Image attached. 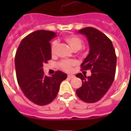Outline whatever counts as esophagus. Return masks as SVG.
Masks as SVG:
<instances>
[{"label":"esophagus","instance_id":"34e87169","mask_svg":"<svg viewBox=\"0 0 131 131\" xmlns=\"http://www.w3.org/2000/svg\"><path fill=\"white\" fill-rule=\"evenodd\" d=\"M68 79H74V75H68Z\"/></svg>","mask_w":131,"mask_h":131}]
</instances>
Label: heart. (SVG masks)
I'll list each match as a JSON object with an SVG mask.
<instances>
[{
	"label": "heart",
	"instance_id": "b5f03b06",
	"mask_svg": "<svg viewBox=\"0 0 131 131\" xmlns=\"http://www.w3.org/2000/svg\"><path fill=\"white\" fill-rule=\"evenodd\" d=\"M64 40L67 41L71 48L73 50H79L82 48L83 42L82 39L77 36L76 35H69L64 38ZM57 46V42L56 40L53 41L51 44V53L54 54L56 50V48ZM76 64V62L74 61L71 60H64L60 63V67L63 71L67 72H70L73 69V67Z\"/></svg>",
	"mask_w": 131,
	"mask_h": 131
}]
</instances>
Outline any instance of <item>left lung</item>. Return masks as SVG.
<instances>
[{
	"label": "left lung",
	"instance_id": "8db88e82",
	"mask_svg": "<svg viewBox=\"0 0 131 131\" xmlns=\"http://www.w3.org/2000/svg\"><path fill=\"white\" fill-rule=\"evenodd\" d=\"M78 33L84 35L89 44V54L81 64V69H91V76L81 73L76 77L82 81V86L76 91L77 96L88 103L99 101L112 84L116 73V56L112 41L93 27H85Z\"/></svg>",
	"mask_w": 131,
	"mask_h": 131
}]
</instances>
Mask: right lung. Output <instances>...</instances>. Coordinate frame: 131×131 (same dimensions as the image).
I'll return each mask as SVG.
<instances>
[{"mask_svg":"<svg viewBox=\"0 0 131 131\" xmlns=\"http://www.w3.org/2000/svg\"><path fill=\"white\" fill-rule=\"evenodd\" d=\"M57 35L50 31L38 30L24 38L15 59L17 82L24 95L34 104L43 106L57 96L67 74L57 71L52 77L43 72V64L51 60L50 41Z\"/></svg>","mask_w":131,"mask_h":131,"instance_id":"obj_1","label":"right lung"}]
</instances>
